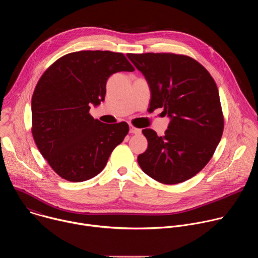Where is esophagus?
<instances>
[{"mask_svg": "<svg viewBox=\"0 0 258 258\" xmlns=\"http://www.w3.org/2000/svg\"><path fill=\"white\" fill-rule=\"evenodd\" d=\"M141 130L140 128H137L135 127L134 125H130V133L131 134H135V135H140L141 134Z\"/></svg>", "mask_w": 258, "mask_h": 258, "instance_id": "esophagus-1", "label": "esophagus"}]
</instances>
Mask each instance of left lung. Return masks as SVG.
<instances>
[{
  "instance_id": "8db88e82",
  "label": "left lung",
  "mask_w": 258,
  "mask_h": 258,
  "mask_svg": "<svg viewBox=\"0 0 258 258\" xmlns=\"http://www.w3.org/2000/svg\"><path fill=\"white\" fill-rule=\"evenodd\" d=\"M151 91L150 109L170 118L163 137L143 130L148 148L138 156L142 170L173 185L197 174L211 159L224 132V115L210 73L189 56L172 53L127 54Z\"/></svg>"
}]
</instances>
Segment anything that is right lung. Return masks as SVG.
<instances>
[{
  "label": "right lung",
  "mask_w": 258,
  "mask_h": 258,
  "mask_svg": "<svg viewBox=\"0 0 258 258\" xmlns=\"http://www.w3.org/2000/svg\"><path fill=\"white\" fill-rule=\"evenodd\" d=\"M122 53L80 51L55 61L36 84L31 99V133L41 154L62 178L90 179L105 167L128 133V124L103 123L89 113L105 99L106 83L134 71Z\"/></svg>",
  "instance_id": "add662e5"
}]
</instances>
